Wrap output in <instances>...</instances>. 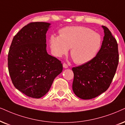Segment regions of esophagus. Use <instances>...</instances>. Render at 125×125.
Instances as JSON below:
<instances>
[{"label":"esophagus","mask_w":125,"mask_h":125,"mask_svg":"<svg viewBox=\"0 0 125 125\" xmlns=\"http://www.w3.org/2000/svg\"><path fill=\"white\" fill-rule=\"evenodd\" d=\"M63 67L64 69H67V68H68V66L66 63H63Z\"/></svg>","instance_id":"34e87169"}]
</instances>
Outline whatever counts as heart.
I'll return each instance as SVG.
<instances>
[{"label": "heart", "mask_w": 125, "mask_h": 125, "mask_svg": "<svg viewBox=\"0 0 125 125\" xmlns=\"http://www.w3.org/2000/svg\"><path fill=\"white\" fill-rule=\"evenodd\" d=\"M100 34L89 28L82 26H67L60 30L59 36L50 38L52 52L56 57L66 55L71 48L70 55L74 62L83 64L95 58L102 45Z\"/></svg>", "instance_id": "1"}]
</instances>
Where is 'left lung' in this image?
Masks as SVG:
<instances>
[{
	"mask_svg": "<svg viewBox=\"0 0 125 125\" xmlns=\"http://www.w3.org/2000/svg\"><path fill=\"white\" fill-rule=\"evenodd\" d=\"M104 36L102 46L94 59L73 67V90L80 99L88 100L106 91L114 77L119 62L118 44L111 32L102 26Z\"/></svg>",
	"mask_w": 125,
	"mask_h": 125,
	"instance_id": "left-lung-1",
	"label": "left lung"
}]
</instances>
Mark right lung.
Here are the masks:
<instances>
[{"mask_svg":"<svg viewBox=\"0 0 125 125\" xmlns=\"http://www.w3.org/2000/svg\"><path fill=\"white\" fill-rule=\"evenodd\" d=\"M51 23L31 22L14 36L8 55L12 83L25 95L39 99L49 91L63 66L47 52L46 33Z\"/></svg>","mask_w":125,"mask_h":125,"instance_id":"add662e5","label":"right lung"}]
</instances>
